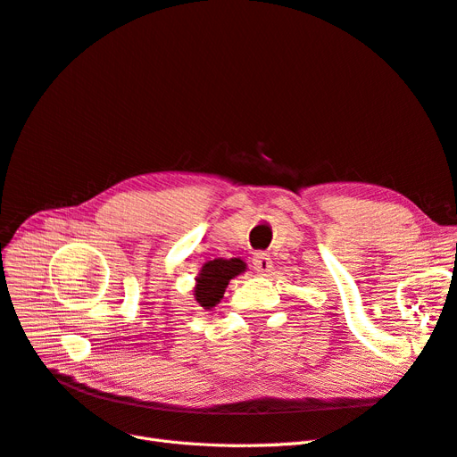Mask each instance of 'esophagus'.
I'll use <instances>...</instances> for the list:
<instances>
[{
    "label": "esophagus",
    "instance_id": "1",
    "mask_svg": "<svg viewBox=\"0 0 457 457\" xmlns=\"http://www.w3.org/2000/svg\"><path fill=\"white\" fill-rule=\"evenodd\" d=\"M252 265H253V269H255L257 272L265 274V272H269V270L272 269V259H270V255L265 253V252H257V253H253V257H252Z\"/></svg>",
    "mask_w": 457,
    "mask_h": 457
}]
</instances>
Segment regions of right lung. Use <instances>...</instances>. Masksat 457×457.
Masks as SVG:
<instances>
[{
    "mask_svg": "<svg viewBox=\"0 0 457 457\" xmlns=\"http://www.w3.org/2000/svg\"><path fill=\"white\" fill-rule=\"evenodd\" d=\"M245 270V262L242 259H213L207 261L202 267V272L196 278L195 297L200 307L212 309L220 301L228 282Z\"/></svg>",
    "mask_w": 457,
    "mask_h": 457,
    "instance_id": "obj_1",
    "label": "right lung"
}]
</instances>
